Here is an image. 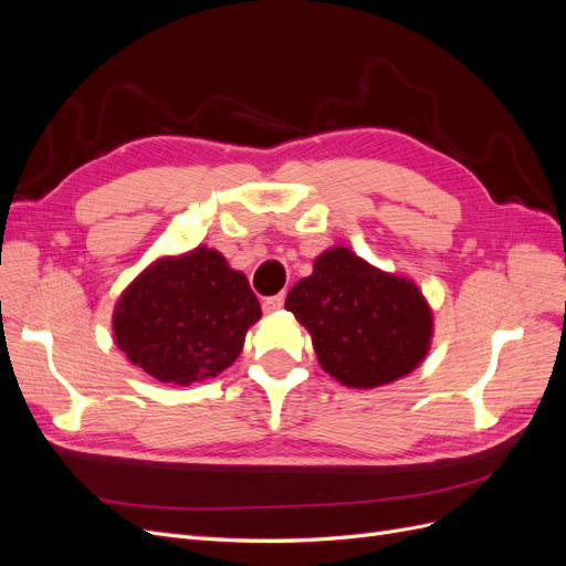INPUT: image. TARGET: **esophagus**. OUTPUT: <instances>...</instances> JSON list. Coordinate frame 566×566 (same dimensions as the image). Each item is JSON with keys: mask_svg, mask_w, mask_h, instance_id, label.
Instances as JSON below:
<instances>
[{"mask_svg": "<svg viewBox=\"0 0 566 566\" xmlns=\"http://www.w3.org/2000/svg\"><path fill=\"white\" fill-rule=\"evenodd\" d=\"M283 302H285V295L266 297V300L262 302V310H264L266 314H276V312H281V310H283Z\"/></svg>", "mask_w": 566, "mask_h": 566, "instance_id": "1", "label": "esophagus"}]
</instances>
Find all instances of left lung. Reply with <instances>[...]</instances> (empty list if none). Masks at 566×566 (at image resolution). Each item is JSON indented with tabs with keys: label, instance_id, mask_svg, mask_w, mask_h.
<instances>
[{
	"label": "left lung",
	"instance_id": "1",
	"mask_svg": "<svg viewBox=\"0 0 566 566\" xmlns=\"http://www.w3.org/2000/svg\"><path fill=\"white\" fill-rule=\"evenodd\" d=\"M285 310L310 331L321 368L352 389L406 378L424 361L434 335L422 290L345 245L316 256L312 276L287 293Z\"/></svg>",
	"mask_w": 566,
	"mask_h": 566
}]
</instances>
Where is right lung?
Segmentation results:
<instances>
[{
	"mask_svg": "<svg viewBox=\"0 0 566 566\" xmlns=\"http://www.w3.org/2000/svg\"><path fill=\"white\" fill-rule=\"evenodd\" d=\"M260 318L245 273L198 245L160 256L125 287L113 310V339L150 378L188 387L229 368Z\"/></svg>",
	"mask_w": 566,
	"mask_h": 566,
	"instance_id": "right-lung-1",
	"label": "right lung"
}]
</instances>
